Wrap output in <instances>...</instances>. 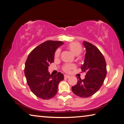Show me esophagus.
Segmentation results:
<instances>
[{"instance_id": "obj_1", "label": "esophagus", "mask_w": 124, "mask_h": 124, "mask_svg": "<svg viewBox=\"0 0 124 124\" xmlns=\"http://www.w3.org/2000/svg\"><path fill=\"white\" fill-rule=\"evenodd\" d=\"M70 76L69 75H64V77L65 78H69V77H70Z\"/></svg>"}]
</instances>
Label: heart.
<instances>
[{
	"label": "heart",
	"mask_w": 124,
	"mask_h": 124,
	"mask_svg": "<svg viewBox=\"0 0 124 124\" xmlns=\"http://www.w3.org/2000/svg\"><path fill=\"white\" fill-rule=\"evenodd\" d=\"M69 49L72 52V53L75 54V55H78L81 53L82 51V46L79 44V43L73 42H71L68 46ZM60 50L58 49L55 52L54 54V56L55 58H58L60 55ZM75 68V65L73 64H66L63 67V70L64 71L66 72H69L71 70L74 69Z\"/></svg>",
	"instance_id": "1"
}]
</instances>
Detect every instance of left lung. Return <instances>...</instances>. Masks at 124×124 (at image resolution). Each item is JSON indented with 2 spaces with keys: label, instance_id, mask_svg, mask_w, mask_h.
Returning a JSON list of instances; mask_svg holds the SVG:
<instances>
[{
  "label": "left lung",
  "instance_id": "obj_1",
  "mask_svg": "<svg viewBox=\"0 0 124 124\" xmlns=\"http://www.w3.org/2000/svg\"><path fill=\"white\" fill-rule=\"evenodd\" d=\"M86 50L84 62L81 66L86 71L85 78H78L77 83L72 87L73 93L81 97H88L98 91L102 85L107 74L105 58L96 47L83 41Z\"/></svg>",
  "mask_w": 124,
  "mask_h": 124
}]
</instances>
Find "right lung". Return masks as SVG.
Returning a JSON list of instances; mask_svg holds the SVG:
<instances>
[{
  "label": "right lung",
  "instance_id": "obj_1",
  "mask_svg": "<svg viewBox=\"0 0 124 124\" xmlns=\"http://www.w3.org/2000/svg\"><path fill=\"white\" fill-rule=\"evenodd\" d=\"M62 41L49 40L41 43L30 52L25 64L24 74L28 85L37 97L48 100L55 96L58 84L64 79L62 73L53 76L48 72L54 62V54Z\"/></svg>",
  "mask_w": 124,
  "mask_h": 124
}]
</instances>
